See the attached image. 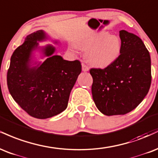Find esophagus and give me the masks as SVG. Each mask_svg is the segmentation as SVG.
<instances>
[{
    "label": "esophagus",
    "mask_w": 158,
    "mask_h": 158,
    "mask_svg": "<svg viewBox=\"0 0 158 158\" xmlns=\"http://www.w3.org/2000/svg\"><path fill=\"white\" fill-rule=\"evenodd\" d=\"M82 70L83 72H88L89 70V67L86 66V65H85L84 64H82Z\"/></svg>",
    "instance_id": "obj_1"
}]
</instances>
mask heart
Here are the masks:
<instances>
[{"mask_svg":"<svg viewBox=\"0 0 158 158\" xmlns=\"http://www.w3.org/2000/svg\"><path fill=\"white\" fill-rule=\"evenodd\" d=\"M79 49L86 52V59L91 66L106 68L120 57L123 44L120 38L108 32L100 31L87 35L75 44Z\"/></svg>","mask_w":158,"mask_h":158,"instance_id":"obj_1","label":"heart"}]
</instances>
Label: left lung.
<instances>
[{
    "label": "left lung",
    "mask_w": 158,
    "mask_h": 158,
    "mask_svg": "<svg viewBox=\"0 0 158 158\" xmlns=\"http://www.w3.org/2000/svg\"><path fill=\"white\" fill-rule=\"evenodd\" d=\"M123 47L108 67L91 69L92 94L98 110L107 116L125 114L141 103L151 85V58L138 36L120 31Z\"/></svg>",
    "instance_id": "left-lung-1"
}]
</instances>
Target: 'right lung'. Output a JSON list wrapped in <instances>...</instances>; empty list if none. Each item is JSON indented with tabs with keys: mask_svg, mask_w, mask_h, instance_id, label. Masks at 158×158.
Returning <instances> with one entry per match:
<instances>
[{
	"mask_svg": "<svg viewBox=\"0 0 158 158\" xmlns=\"http://www.w3.org/2000/svg\"><path fill=\"white\" fill-rule=\"evenodd\" d=\"M52 39L42 29L27 35L13 52L7 72V86L13 99L29 115L46 119L66 109L70 92L81 72L79 60L69 61L55 55ZM46 58L44 62L39 59Z\"/></svg>",
	"mask_w": 158,
	"mask_h": 158,
	"instance_id": "obj_1",
	"label": "right lung"
}]
</instances>
